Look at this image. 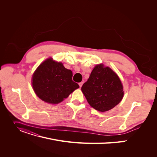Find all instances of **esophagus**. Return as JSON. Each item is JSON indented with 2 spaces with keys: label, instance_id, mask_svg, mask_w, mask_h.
Segmentation results:
<instances>
[{
  "label": "esophagus",
  "instance_id": "1",
  "mask_svg": "<svg viewBox=\"0 0 157 157\" xmlns=\"http://www.w3.org/2000/svg\"><path fill=\"white\" fill-rule=\"evenodd\" d=\"M83 81L80 82V83H79V87H80V88H81V86H82V85H83Z\"/></svg>",
  "mask_w": 157,
  "mask_h": 157
}]
</instances>
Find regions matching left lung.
Returning <instances> with one entry per match:
<instances>
[{"mask_svg":"<svg viewBox=\"0 0 157 157\" xmlns=\"http://www.w3.org/2000/svg\"><path fill=\"white\" fill-rule=\"evenodd\" d=\"M117 74L104 64L97 65L81 91L88 104L95 109L105 112L113 109L122 100L124 92Z\"/></svg>","mask_w":157,"mask_h":157,"instance_id":"obj_1","label":"left lung"}]
</instances>
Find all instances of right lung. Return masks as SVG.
Listing matches in <instances>:
<instances>
[{
    "label": "right lung",
    "mask_w": 157,
    "mask_h": 157,
    "mask_svg": "<svg viewBox=\"0 0 157 157\" xmlns=\"http://www.w3.org/2000/svg\"><path fill=\"white\" fill-rule=\"evenodd\" d=\"M72 72L63 63L49 58L33 74L32 85L37 96L45 102L56 104L79 88L72 79Z\"/></svg>",
    "instance_id": "1"
}]
</instances>
